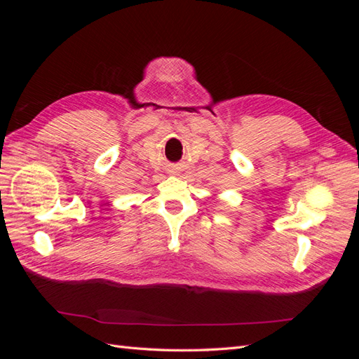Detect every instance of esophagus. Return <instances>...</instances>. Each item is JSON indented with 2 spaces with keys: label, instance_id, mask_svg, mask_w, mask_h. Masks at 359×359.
<instances>
[{
  "label": "esophagus",
  "instance_id": "obj_1",
  "mask_svg": "<svg viewBox=\"0 0 359 359\" xmlns=\"http://www.w3.org/2000/svg\"><path fill=\"white\" fill-rule=\"evenodd\" d=\"M169 172H170V175H178V173H180V168H172Z\"/></svg>",
  "mask_w": 359,
  "mask_h": 359
}]
</instances>
